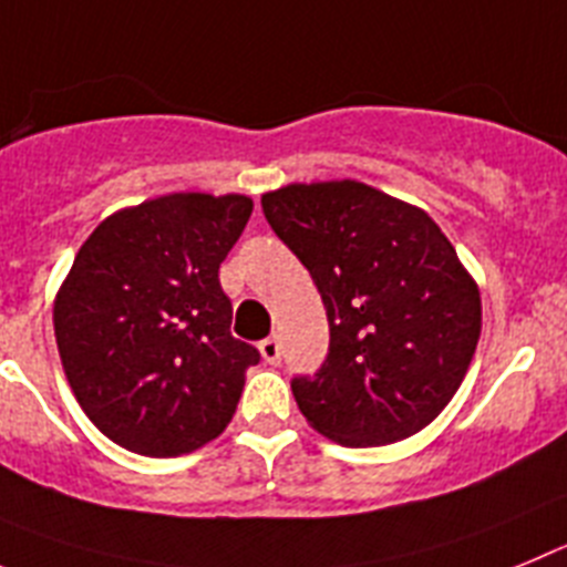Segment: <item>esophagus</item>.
Wrapping results in <instances>:
<instances>
[{"instance_id":"esophagus-1","label":"esophagus","mask_w":567,"mask_h":567,"mask_svg":"<svg viewBox=\"0 0 567 567\" xmlns=\"http://www.w3.org/2000/svg\"><path fill=\"white\" fill-rule=\"evenodd\" d=\"M259 353L268 364H279L282 361V344H279L277 336H268V339L259 341Z\"/></svg>"}]
</instances>
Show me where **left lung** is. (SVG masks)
I'll return each instance as SVG.
<instances>
[{
    "label": "left lung",
    "instance_id": "left-lung-1",
    "mask_svg": "<svg viewBox=\"0 0 567 567\" xmlns=\"http://www.w3.org/2000/svg\"><path fill=\"white\" fill-rule=\"evenodd\" d=\"M262 212L328 310V355L290 381L310 426L361 449L435 421L481 339L477 285L435 220L355 181L293 183Z\"/></svg>",
    "mask_w": 567,
    "mask_h": 567
}]
</instances>
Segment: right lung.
Returning <instances> with one entry per match:
<instances>
[{
    "instance_id": "obj_1",
    "label": "right lung",
    "mask_w": 567,
    "mask_h": 567,
    "mask_svg": "<svg viewBox=\"0 0 567 567\" xmlns=\"http://www.w3.org/2000/svg\"><path fill=\"white\" fill-rule=\"evenodd\" d=\"M243 195H166L95 228L55 296L61 364L118 446L175 457L234 417L257 347L231 336L220 262L251 217Z\"/></svg>"
}]
</instances>
